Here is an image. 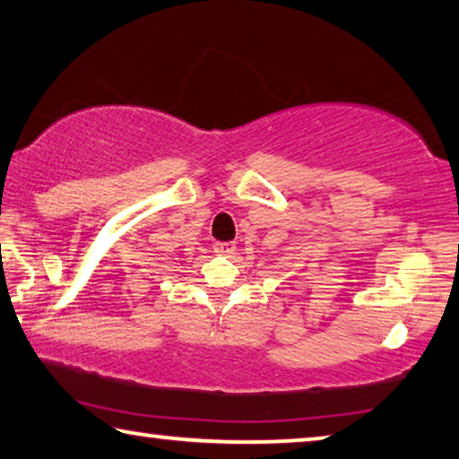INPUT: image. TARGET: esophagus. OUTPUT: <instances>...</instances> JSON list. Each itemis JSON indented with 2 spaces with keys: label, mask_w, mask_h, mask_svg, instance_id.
<instances>
[{
  "label": "esophagus",
  "mask_w": 459,
  "mask_h": 459,
  "mask_svg": "<svg viewBox=\"0 0 459 459\" xmlns=\"http://www.w3.org/2000/svg\"><path fill=\"white\" fill-rule=\"evenodd\" d=\"M214 253H218V255H232L235 253V241L214 243Z\"/></svg>",
  "instance_id": "esophagus-1"
}]
</instances>
